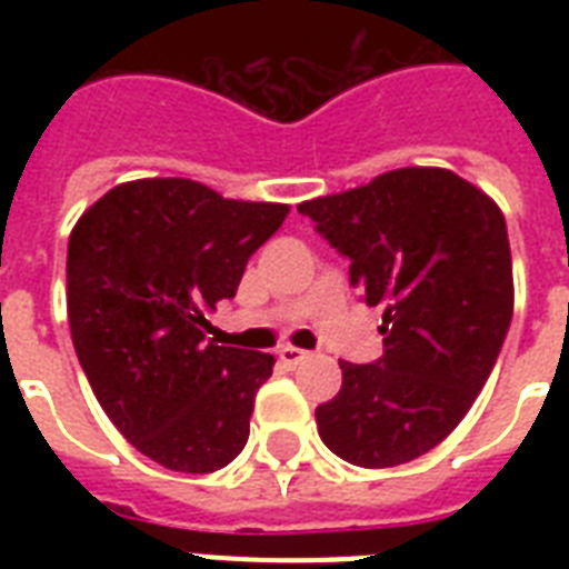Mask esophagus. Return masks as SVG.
Masks as SVG:
<instances>
[{
  "label": "esophagus",
  "instance_id": "1",
  "mask_svg": "<svg viewBox=\"0 0 569 569\" xmlns=\"http://www.w3.org/2000/svg\"><path fill=\"white\" fill-rule=\"evenodd\" d=\"M307 357H310V351H301V348H283V351H280V360H283L286 366H301L303 360H307Z\"/></svg>",
  "mask_w": 569,
  "mask_h": 569
}]
</instances>
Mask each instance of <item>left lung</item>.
I'll return each mask as SVG.
<instances>
[{"mask_svg": "<svg viewBox=\"0 0 569 569\" xmlns=\"http://www.w3.org/2000/svg\"><path fill=\"white\" fill-rule=\"evenodd\" d=\"M351 262L369 307H383V355L346 363L316 407L319 437L366 469L431 451L493 372L513 316L508 227L499 206L442 168H401L298 206Z\"/></svg>", "mask_w": 569, "mask_h": 569, "instance_id": "8db88e82", "label": "left lung"}]
</instances>
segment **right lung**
I'll list each match as a JSON object with an SVG mask.
<instances>
[{
	"instance_id": "1",
	"label": "right lung",
	"mask_w": 569,
	"mask_h": 569,
	"mask_svg": "<svg viewBox=\"0 0 569 569\" xmlns=\"http://www.w3.org/2000/svg\"><path fill=\"white\" fill-rule=\"evenodd\" d=\"M289 206L223 200L191 180H136L70 232L67 316L93 396L173 472L227 467L248 442L274 357L206 342V312L239 289Z\"/></svg>"
}]
</instances>
